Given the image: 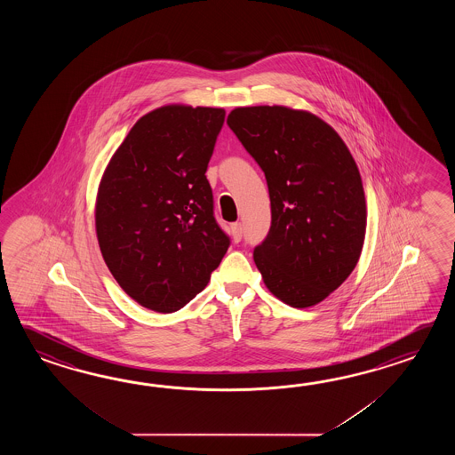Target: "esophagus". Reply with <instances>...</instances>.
Returning <instances> with one entry per match:
<instances>
[{
  "label": "esophagus",
  "instance_id": "obj_1",
  "mask_svg": "<svg viewBox=\"0 0 455 455\" xmlns=\"http://www.w3.org/2000/svg\"><path fill=\"white\" fill-rule=\"evenodd\" d=\"M232 239L234 242H239L242 239V224L234 223L231 226Z\"/></svg>",
  "mask_w": 455,
  "mask_h": 455
}]
</instances>
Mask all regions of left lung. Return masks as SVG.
Returning a JSON list of instances; mask_svg holds the SVG:
<instances>
[{
  "label": "left lung",
  "instance_id": "left-lung-1",
  "mask_svg": "<svg viewBox=\"0 0 455 455\" xmlns=\"http://www.w3.org/2000/svg\"><path fill=\"white\" fill-rule=\"evenodd\" d=\"M228 125L268 184L271 228L253 260L291 307L329 298L355 270L366 235V196L348 146L307 110L235 107Z\"/></svg>",
  "mask_w": 455,
  "mask_h": 455
}]
</instances>
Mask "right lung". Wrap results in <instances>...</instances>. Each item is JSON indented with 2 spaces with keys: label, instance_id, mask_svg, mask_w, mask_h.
Masks as SVG:
<instances>
[{
  "label": "right lung",
  "instance_id": "obj_1",
  "mask_svg": "<svg viewBox=\"0 0 455 455\" xmlns=\"http://www.w3.org/2000/svg\"><path fill=\"white\" fill-rule=\"evenodd\" d=\"M224 116L220 107H157L128 132L102 174L97 242L120 288L146 309H182L228 251L204 175Z\"/></svg>",
  "mask_w": 455,
  "mask_h": 455
}]
</instances>
